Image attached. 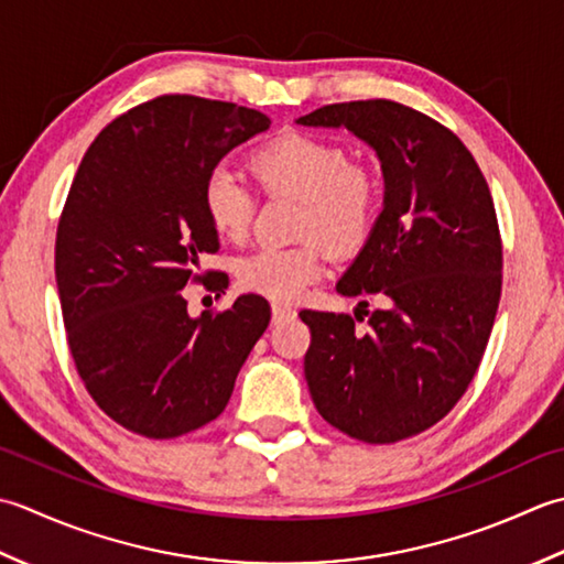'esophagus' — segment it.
<instances>
[{"label":"esophagus","mask_w":564,"mask_h":564,"mask_svg":"<svg viewBox=\"0 0 564 564\" xmlns=\"http://www.w3.org/2000/svg\"><path fill=\"white\" fill-rule=\"evenodd\" d=\"M296 312L292 306H284V304H272V324H284V321L294 318Z\"/></svg>","instance_id":"esophagus-1"}]
</instances>
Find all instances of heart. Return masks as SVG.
<instances>
[{
	"instance_id": "heart-1",
	"label": "heart",
	"mask_w": 564,
	"mask_h": 564,
	"mask_svg": "<svg viewBox=\"0 0 564 564\" xmlns=\"http://www.w3.org/2000/svg\"><path fill=\"white\" fill-rule=\"evenodd\" d=\"M250 175L265 194L299 199L294 246H265L238 262L246 292L274 302H294L326 272L330 251L355 252L370 238L382 187L372 167L350 163L346 148L328 138L290 131L260 145L248 160ZM204 212L216 234L243 238L252 221V194L234 172L216 167L202 192Z\"/></svg>"
}]
</instances>
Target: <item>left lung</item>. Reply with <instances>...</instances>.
<instances>
[{"label":"left lung","instance_id":"left-lung-1","mask_svg":"<svg viewBox=\"0 0 564 564\" xmlns=\"http://www.w3.org/2000/svg\"><path fill=\"white\" fill-rule=\"evenodd\" d=\"M348 129L372 148L384 206L336 290L384 306L302 312L312 328L304 377L333 429L397 443L435 426L467 392L501 296V236L487 180L459 138L389 99L343 101L296 119Z\"/></svg>","mask_w":564,"mask_h":564}]
</instances>
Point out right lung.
<instances>
[{"instance_id": "obj_1", "label": "right lung", "mask_w": 564, "mask_h": 564, "mask_svg": "<svg viewBox=\"0 0 564 564\" xmlns=\"http://www.w3.org/2000/svg\"><path fill=\"white\" fill-rule=\"evenodd\" d=\"M270 129L231 101L165 95L113 119L87 148L55 238L67 346L97 406L138 435L167 441L214 421L270 324V304L238 296L192 318L187 282L218 234L204 212L209 172Z\"/></svg>"}]
</instances>
